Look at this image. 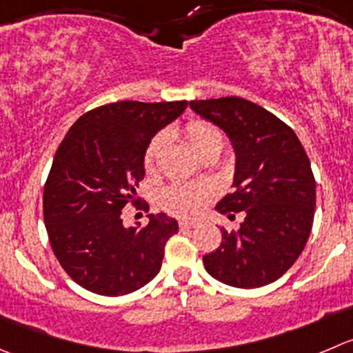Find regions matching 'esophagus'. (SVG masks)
<instances>
[{
    "mask_svg": "<svg viewBox=\"0 0 353 353\" xmlns=\"http://www.w3.org/2000/svg\"><path fill=\"white\" fill-rule=\"evenodd\" d=\"M194 225H196V222H193V221H181L179 222L181 231H190V229H193Z\"/></svg>",
    "mask_w": 353,
    "mask_h": 353,
    "instance_id": "obj_1",
    "label": "esophagus"
}]
</instances>
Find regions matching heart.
Listing matches in <instances>:
<instances>
[{
	"mask_svg": "<svg viewBox=\"0 0 353 353\" xmlns=\"http://www.w3.org/2000/svg\"><path fill=\"white\" fill-rule=\"evenodd\" d=\"M184 136H186L188 145L198 157L210 152V150L221 152L222 148L221 131L203 119H193V121L188 122L184 125ZM165 132H159L146 146L143 163L148 170L152 169L160 150L165 145ZM212 196H214V188L208 186V184H176V186H170L163 191L162 207L169 214L177 215V217H194L207 207Z\"/></svg>",
	"mask_w": 353,
	"mask_h": 353,
	"instance_id": "1",
	"label": "heart"
}]
</instances>
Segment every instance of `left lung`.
<instances>
[{
    "instance_id": "left-lung-1",
    "label": "left lung",
    "mask_w": 353,
    "mask_h": 353,
    "mask_svg": "<svg viewBox=\"0 0 353 353\" xmlns=\"http://www.w3.org/2000/svg\"><path fill=\"white\" fill-rule=\"evenodd\" d=\"M190 107L234 146V191L215 208L229 219L245 214L238 231L221 228L222 241L203 255L205 269L234 288L269 285L295 263L312 231L316 179L309 157L288 124L245 98L194 100Z\"/></svg>"
}]
</instances>
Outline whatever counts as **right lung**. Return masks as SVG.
Here are the masks:
<instances>
[{"mask_svg":"<svg viewBox=\"0 0 353 353\" xmlns=\"http://www.w3.org/2000/svg\"><path fill=\"white\" fill-rule=\"evenodd\" d=\"M186 107L188 101L103 105L79 117L58 146L44 184V224L63 271L88 292L129 295L159 274L177 222L152 214L143 228H125L122 208L148 212L136 198L143 155Z\"/></svg>","mask_w":353,"mask_h":353,"instance_id":"obj_1","label":"right lung"}]
</instances>
